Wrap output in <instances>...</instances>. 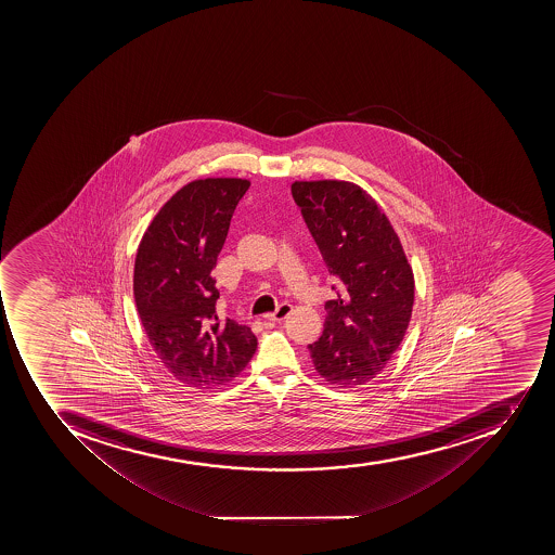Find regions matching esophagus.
<instances>
[{
    "label": "esophagus",
    "mask_w": 555,
    "mask_h": 555,
    "mask_svg": "<svg viewBox=\"0 0 555 555\" xmlns=\"http://www.w3.org/2000/svg\"><path fill=\"white\" fill-rule=\"evenodd\" d=\"M289 312H292V306H289V304H281L275 312L266 315V321H271V323H281L283 319L288 318Z\"/></svg>",
    "instance_id": "esophagus-1"
}]
</instances>
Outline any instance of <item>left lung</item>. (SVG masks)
Segmentation results:
<instances>
[{
	"label": "left lung",
	"instance_id": "8db88e82",
	"mask_svg": "<svg viewBox=\"0 0 555 555\" xmlns=\"http://www.w3.org/2000/svg\"><path fill=\"white\" fill-rule=\"evenodd\" d=\"M300 206L327 272L338 283L326 301L323 335L309 344L324 380L356 387L380 375L410 323L415 281L389 219L366 191L350 182H295Z\"/></svg>",
	"mask_w": 555,
	"mask_h": 555
}]
</instances>
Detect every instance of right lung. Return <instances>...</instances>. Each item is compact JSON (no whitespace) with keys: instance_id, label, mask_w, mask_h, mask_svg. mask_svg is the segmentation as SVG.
I'll use <instances>...</instances> for the list:
<instances>
[{"instance_id":"add662e5","label":"right lung","mask_w":555,"mask_h":555,"mask_svg":"<svg viewBox=\"0 0 555 555\" xmlns=\"http://www.w3.org/2000/svg\"><path fill=\"white\" fill-rule=\"evenodd\" d=\"M248 180H194L154 217L142 237L133 295L145 335L166 370L189 387L236 378L257 350L249 327L217 315L211 269Z\"/></svg>"}]
</instances>
